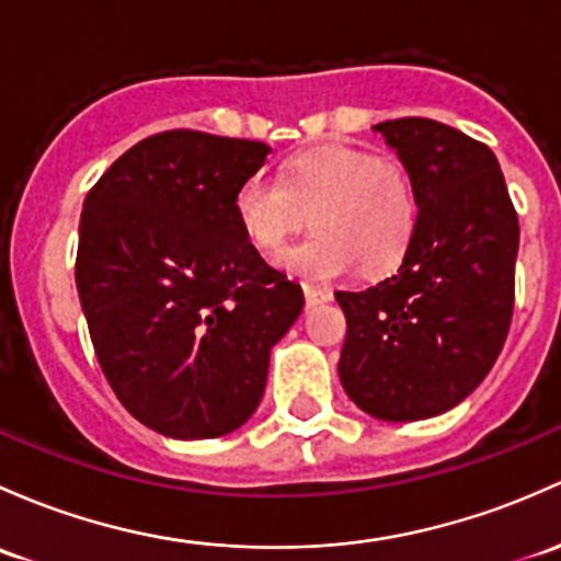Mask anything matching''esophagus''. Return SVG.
Listing matches in <instances>:
<instances>
[{
	"mask_svg": "<svg viewBox=\"0 0 561 561\" xmlns=\"http://www.w3.org/2000/svg\"><path fill=\"white\" fill-rule=\"evenodd\" d=\"M304 296H306V306H317V304H328L333 298V293L328 287H314V285H304Z\"/></svg>",
	"mask_w": 561,
	"mask_h": 561,
	"instance_id": "esophagus-1",
	"label": "esophagus"
}]
</instances>
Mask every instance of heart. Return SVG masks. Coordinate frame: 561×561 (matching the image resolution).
I'll use <instances>...</instances> for the list:
<instances>
[{
  "label": "heart",
  "instance_id": "1",
  "mask_svg": "<svg viewBox=\"0 0 561 561\" xmlns=\"http://www.w3.org/2000/svg\"><path fill=\"white\" fill-rule=\"evenodd\" d=\"M416 215L409 169L359 147H317L287 163L282 182L252 174L236 193V217L263 252H279L311 217L317 233L279 257L300 279H339L355 263L387 274L409 252Z\"/></svg>",
  "mask_w": 561,
  "mask_h": 561
}]
</instances>
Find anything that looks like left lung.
Instances as JSON below:
<instances>
[{
	"label": "left lung",
	"mask_w": 561,
	"mask_h": 561,
	"mask_svg": "<svg viewBox=\"0 0 561 561\" xmlns=\"http://www.w3.org/2000/svg\"><path fill=\"white\" fill-rule=\"evenodd\" d=\"M414 180L416 231L392 276L335 293L346 314L339 376L365 414L416 422L462 403L505 344L518 217L481 141L427 117L374 126Z\"/></svg>",
	"instance_id": "1"
}]
</instances>
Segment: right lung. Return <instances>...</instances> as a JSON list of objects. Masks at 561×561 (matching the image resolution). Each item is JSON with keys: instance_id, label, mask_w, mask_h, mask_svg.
I'll list each match as a JSON object with an SVG mask.
<instances>
[{"instance_id": "obj_1", "label": "right lung", "mask_w": 561, "mask_h": 561, "mask_svg": "<svg viewBox=\"0 0 561 561\" xmlns=\"http://www.w3.org/2000/svg\"><path fill=\"white\" fill-rule=\"evenodd\" d=\"M268 145L163 131L85 196L75 279L99 365L128 414L167 438H220L263 398L271 346L304 290L236 217Z\"/></svg>"}]
</instances>
